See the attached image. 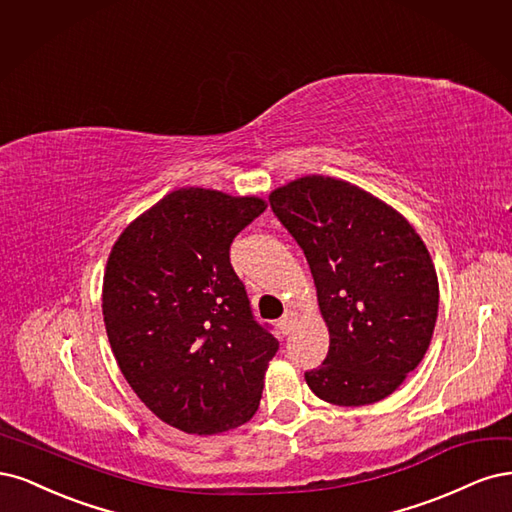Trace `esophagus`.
Returning <instances> with one entry per match:
<instances>
[{
	"mask_svg": "<svg viewBox=\"0 0 512 512\" xmlns=\"http://www.w3.org/2000/svg\"><path fill=\"white\" fill-rule=\"evenodd\" d=\"M295 323H298V312H293V310H287L283 317H280V321H278V327H280V332H283L285 336H289L293 329H295Z\"/></svg>",
	"mask_w": 512,
	"mask_h": 512,
	"instance_id": "esophagus-1",
	"label": "esophagus"
}]
</instances>
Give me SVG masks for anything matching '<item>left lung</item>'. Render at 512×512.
<instances>
[{
  "label": "left lung",
  "mask_w": 512,
  "mask_h": 512,
  "mask_svg": "<svg viewBox=\"0 0 512 512\" xmlns=\"http://www.w3.org/2000/svg\"><path fill=\"white\" fill-rule=\"evenodd\" d=\"M270 206L302 246L329 332L308 387L336 406L385 400L421 364L436 327L425 242L381 197L334 176L295 178L270 193Z\"/></svg>",
  "instance_id": "left-lung-1"
}]
</instances>
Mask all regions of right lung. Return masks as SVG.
<instances>
[{
  "instance_id": "1",
  "label": "right lung",
  "mask_w": 512,
  "mask_h": 512,
  "mask_svg": "<svg viewBox=\"0 0 512 512\" xmlns=\"http://www.w3.org/2000/svg\"><path fill=\"white\" fill-rule=\"evenodd\" d=\"M266 206L180 187L112 244L102 289L110 349L144 406L180 432L236 430L259 408L278 340L253 319L229 244Z\"/></svg>"
}]
</instances>
